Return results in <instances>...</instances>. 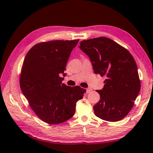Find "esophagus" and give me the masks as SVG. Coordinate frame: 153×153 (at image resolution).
<instances>
[{
    "label": "esophagus",
    "mask_w": 153,
    "mask_h": 153,
    "mask_svg": "<svg viewBox=\"0 0 153 153\" xmlns=\"http://www.w3.org/2000/svg\"><path fill=\"white\" fill-rule=\"evenodd\" d=\"M92 91V89L91 88H88L86 89V93H90Z\"/></svg>",
    "instance_id": "34e87169"
}]
</instances>
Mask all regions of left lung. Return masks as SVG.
<instances>
[{"instance_id":"obj_1","label":"left lung","mask_w":153,"mask_h":153,"mask_svg":"<svg viewBox=\"0 0 153 153\" xmlns=\"http://www.w3.org/2000/svg\"><path fill=\"white\" fill-rule=\"evenodd\" d=\"M79 48L89 57L95 74L106 77L103 88L96 90L100 100L93 106L95 115L109 122L122 120L132 109L140 90L133 57L105 37L82 40Z\"/></svg>"}]
</instances>
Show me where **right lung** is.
<instances>
[{
  "label": "right lung",
  "mask_w": 153,
  "mask_h": 153,
  "mask_svg": "<svg viewBox=\"0 0 153 153\" xmlns=\"http://www.w3.org/2000/svg\"><path fill=\"white\" fill-rule=\"evenodd\" d=\"M79 40H53L33 46L24 59L20 86L32 110L43 122L59 124L71 118L86 90L62 82L67 62Z\"/></svg>",
  "instance_id": "1"
}]
</instances>
